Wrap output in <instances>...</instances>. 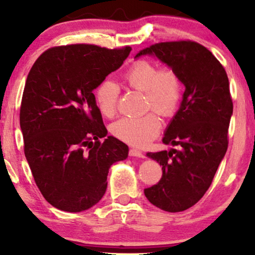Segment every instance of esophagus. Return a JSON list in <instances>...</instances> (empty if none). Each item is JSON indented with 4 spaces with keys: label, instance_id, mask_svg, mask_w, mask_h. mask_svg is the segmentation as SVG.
Masks as SVG:
<instances>
[{
    "label": "esophagus",
    "instance_id": "esophagus-1",
    "mask_svg": "<svg viewBox=\"0 0 255 255\" xmlns=\"http://www.w3.org/2000/svg\"><path fill=\"white\" fill-rule=\"evenodd\" d=\"M128 154H130L131 156H137V158H145V155L142 154V152L139 151V149H137V148H130Z\"/></svg>",
    "mask_w": 255,
    "mask_h": 255
}]
</instances>
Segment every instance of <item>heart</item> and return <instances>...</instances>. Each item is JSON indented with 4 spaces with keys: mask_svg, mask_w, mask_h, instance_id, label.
<instances>
[{
    "mask_svg": "<svg viewBox=\"0 0 255 255\" xmlns=\"http://www.w3.org/2000/svg\"><path fill=\"white\" fill-rule=\"evenodd\" d=\"M123 78L130 88L145 93L147 110L156 111L163 117H172L179 109L182 99V80L170 66L159 68L154 62L141 59L125 71ZM120 95V87L113 80L106 79L97 86L95 101L103 116H115ZM156 113L151 111L138 118H122L113 124L111 132L121 140L141 147L161 130V120Z\"/></svg>",
    "mask_w": 255,
    "mask_h": 255,
    "instance_id": "obj_1",
    "label": "heart"
}]
</instances>
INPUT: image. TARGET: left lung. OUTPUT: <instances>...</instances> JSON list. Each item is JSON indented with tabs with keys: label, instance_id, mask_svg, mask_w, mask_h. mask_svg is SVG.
Instances as JSON below:
<instances>
[{
	"label": "left lung",
	"instance_id": "left-lung-1",
	"mask_svg": "<svg viewBox=\"0 0 255 255\" xmlns=\"http://www.w3.org/2000/svg\"><path fill=\"white\" fill-rule=\"evenodd\" d=\"M144 54H154L173 67L186 86L162 139L181 148L147 153L162 166V176L144 193L161 210L184 211L207 193L228 149L233 111L228 74L207 47L193 40L153 44L135 57Z\"/></svg>",
	"mask_w": 255,
	"mask_h": 255
}]
</instances>
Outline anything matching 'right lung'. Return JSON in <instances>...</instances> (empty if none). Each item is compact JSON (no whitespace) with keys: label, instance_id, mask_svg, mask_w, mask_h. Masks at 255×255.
<instances>
[{"label":"right lung","instance_id":"add662e5","mask_svg":"<svg viewBox=\"0 0 255 255\" xmlns=\"http://www.w3.org/2000/svg\"><path fill=\"white\" fill-rule=\"evenodd\" d=\"M131 47L90 44L43 52L27 75L19 110L24 153L45 200L59 210L80 212L107 190L114 162L128 147L108 131L93 90L120 68Z\"/></svg>","mask_w":255,"mask_h":255}]
</instances>
